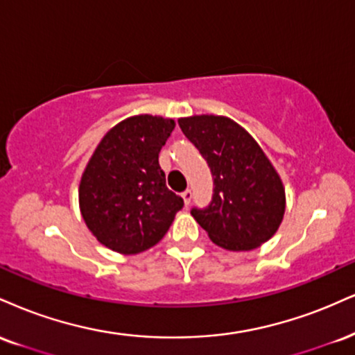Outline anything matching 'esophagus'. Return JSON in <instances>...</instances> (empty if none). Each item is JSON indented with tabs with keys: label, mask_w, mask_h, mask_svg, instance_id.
<instances>
[{
	"label": "esophagus",
	"mask_w": 355,
	"mask_h": 355,
	"mask_svg": "<svg viewBox=\"0 0 355 355\" xmlns=\"http://www.w3.org/2000/svg\"><path fill=\"white\" fill-rule=\"evenodd\" d=\"M182 196H183V202H185L187 207H189L190 202H191V198H193V193H191V190L187 189V190L182 193Z\"/></svg>",
	"instance_id": "esophagus-1"
}]
</instances>
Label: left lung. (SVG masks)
Returning a JSON list of instances; mask_svg holds the SVG:
<instances>
[{"label": "left lung", "instance_id": "obj_1", "mask_svg": "<svg viewBox=\"0 0 355 355\" xmlns=\"http://www.w3.org/2000/svg\"><path fill=\"white\" fill-rule=\"evenodd\" d=\"M178 125L207 160L211 202L191 215L210 240L230 251H250L276 233L284 215V189L256 140L232 119L193 115Z\"/></svg>", "mask_w": 355, "mask_h": 355}]
</instances>
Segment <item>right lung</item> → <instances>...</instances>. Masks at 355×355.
<instances>
[{
  "mask_svg": "<svg viewBox=\"0 0 355 355\" xmlns=\"http://www.w3.org/2000/svg\"><path fill=\"white\" fill-rule=\"evenodd\" d=\"M172 119L135 115L110 129L89 160L79 187L83 218L102 245L135 254L168 232L183 198L166 189L159 153Z\"/></svg>",
  "mask_w": 355,
  "mask_h": 355,
  "instance_id": "obj_1",
  "label": "right lung"
}]
</instances>
